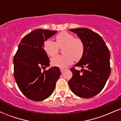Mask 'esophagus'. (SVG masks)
I'll use <instances>...</instances> for the list:
<instances>
[{
    "instance_id": "1",
    "label": "esophagus",
    "mask_w": 121,
    "mask_h": 121,
    "mask_svg": "<svg viewBox=\"0 0 121 121\" xmlns=\"http://www.w3.org/2000/svg\"><path fill=\"white\" fill-rule=\"evenodd\" d=\"M60 71H61V73H63V72L65 71V69H62V68H60Z\"/></svg>"
}]
</instances>
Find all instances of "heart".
I'll return each instance as SVG.
<instances>
[{
    "instance_id": "b5f03b06",
    "label": "heart",
    "mask_w": 121,
    "mask_h": 121,
    "mask_svg": "<svg viewBox=\"0 0 121 121\" xmlns=\"http://www.w3.org/2000/svg\"><path fill=\"white\" fill-rule=\"evenodd\" d=\"M56 43L51 40H47L44 44V49L48 56L53 57L59 52V48H62L64 54L57 56L51 59L53 66L64 68L73 62L78 61L82 57L84 53V44L81 39L74 37L68 32L62 31L56 36Z\"/></svg>"
}]
</instances>
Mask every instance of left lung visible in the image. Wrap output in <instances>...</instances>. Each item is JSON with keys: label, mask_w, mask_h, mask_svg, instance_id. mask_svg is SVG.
I'll use <instances>...</instances> for the list:
<instances>
[{"label": "left lung", "mask_w": 121, "mask_h": 121, "mask_svg": "<svg viewBox=\"0 0 121 121\" xmlns=\"http://www.w3.org/2000/svg\"><path fill=\"white\" fill-rule=\"evenodd\" d=\"M76 33L84 44V53L74 66L70 68L72 77L68 82L73 93L81 98L95 96L103 89L110 74V52L101 36L85 28L70 29Z\"/></svg>", "instance_id": "obj_1"}]
</instances>
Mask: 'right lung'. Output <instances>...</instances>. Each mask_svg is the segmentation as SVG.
<instances>
[{"mask_svg":"<svg viewBox=\"0 0 121 121\" xmlns=\"http://www.w3.org/2000/svg\"><path fill=\"white\" fill-rule=\"evenodd\" d=\"M57 31L37 29L22 39L13 57L14 77L19 89L31 100L41 101L48 98L55 88L61 74L59 68L49 66L50 61L44 49L45 40Z\"/></svg>","mask_w":121,"mask_h":121,"instance_id":"add662e5","label":"right lung"}]
</instances>
